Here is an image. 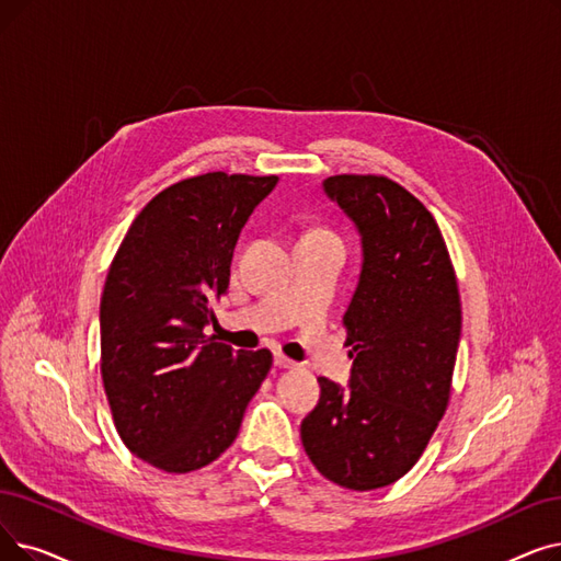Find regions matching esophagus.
Listing matches in <instances>:
<instances>
[{
  "label": "esophagus",
  "instance_id": "1",
  "mask_svg": "<svg viewBox=\"0 0 561 561\" xmlns=\"http://www.w3.org/2000/svg\"><path fill=\"white\" fill-rule=\"evenodd\" d=\"M275 367H279V369H290V367H296V362L288 359V357L282 355V353H275Z\"/></svg>",
  "mask_w": 561,
  "mask_h": 561
}]
</instances>
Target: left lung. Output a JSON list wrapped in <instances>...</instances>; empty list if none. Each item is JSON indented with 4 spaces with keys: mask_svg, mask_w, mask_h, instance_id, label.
Masks as SVG:
<instances>
[{
    "mask_svg": "<svg viewBox=\"0 0 561 561\" xmlns=\"http://www.w3.org/2000/svg\"><path fill=\"white\" fill-rule=\"evenodd\" d=\"M323 192L362 240V271L344 313L348 387L319 378L302 420L309 460L351 491L401 479L443 420L460 341L454 265L426 206L385 176L341 174Z\"/></svg>",
    "mask_w": 561,
    "mask_h": 561,
    "instance_id": "1",
    "label": "left lung"
}]
</instances>
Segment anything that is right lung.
Here are the masks:
<instances>
[{
  "label": "right lung",
  "instance_id": "1",
  "mask_svg": "<svg viewBox=\"0 0 561 561\" xmlns=\"http://www.w3.org/2000/svg\"><path fill=\"white\" fill-rule=\"evenodd\" d=\"M277 176L210 172L169 185L141 208L101 298V374L126 447L164 472L225 454L273 367L204 328L229 288L238 236Z\"/></svg>",
  "mask_w": 561,
  "mask_h": 561
}]
</instances>
